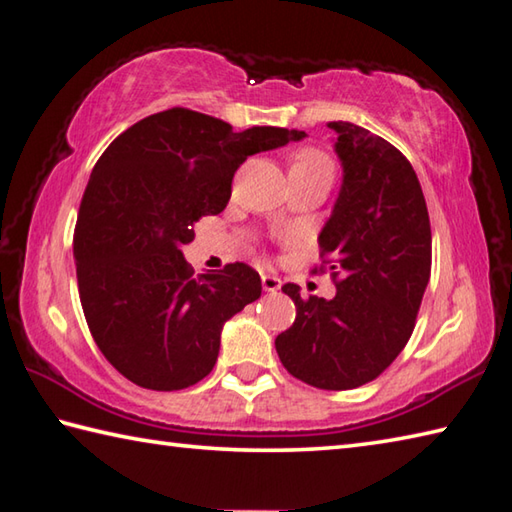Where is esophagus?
Listing matches in <instances>:
<instances>
[{
  "label": "esophagus",
  "mask_w": 512,
  "mask_h": 512,
  "mask_svg": "<svg viewBox=\"0 0 512 512\" xmlns=\"http://www.w3.org/2000/svg\"><path fill=\"white\" fill-rule=\"evenodd\" d=\"M262 288L266 293H277L282 288V280L273 273H264L262 275Z\"/></svg>",
  "instance_id": "34e87169"
}]
</instances>
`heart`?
Masks as SVG:
<instances>
[{"mask_svg": "<svg viewBox=\"0 0 512 512\" xmlns=\"http://www.w3.org/2000/svg\"><path fill=\"white\" fill-rule=\"evenodd\" d=\"M293 167H300V170H331V163L318 150H300L295 154Z\"/></svg>", "mask_w": 512, "mask_h": 512, "instance_id": "b5f03b06", "label": "heart"}]
</instances>
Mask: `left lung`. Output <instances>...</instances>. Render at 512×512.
Wrapping results in <instances>:
<instances>
[{"label": "left lung", "mask_w": 512, "mask_h": 512, "mask_svg": "<svg viewBox=\"0 0 512 512\" xmlns=\"http://www.w3.org/2000/svg\"><path fill=\"white\" fill-rule=\"evenodd\" d=\"M329 127L342 183L318 246L340 282L331 300L282 286L297 313L275 349L306 385L353 389L383 374L410 340L430 282L432 232L410 161L365 127Z\"/></svg>", "instance_id": "1"}]
</instances>
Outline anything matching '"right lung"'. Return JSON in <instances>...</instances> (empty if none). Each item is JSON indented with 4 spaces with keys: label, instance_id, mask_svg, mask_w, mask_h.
I'll return each instance as SVG.
<instances>
[{
    "label": "right lung",
    "instance_id": "1",
    "mask_svg": "<svg viewBox=\"0 0 512 512\" xmlns=\"http://www.w3.org/2000/svg\"><path fill=\"white\" fill-rule=\"evenodd\" d=\"M306 134L235 132L183 107L138 120L100 156L80 203L73 259L91 336L132 383L174 392L215 367L224 324L262 295L246 264L192 275L183 246L219 215L237 167Z\"/></svg>",
    "mask_w": 512,
    "mask_h": 512
}]
</instances>
